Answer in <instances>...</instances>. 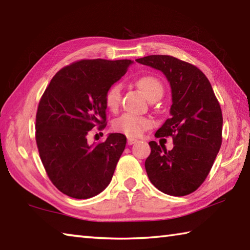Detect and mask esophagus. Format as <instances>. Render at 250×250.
I'll list each match as a JSON object with an SVG mask.
<instances>
[{"instance_id":"1","label":"esophagus","mask_w":250,"mask_h":250,"mask_svg":"<svg viewBox=\"0 0 250 250\" xmlns=\"http://www.w3.org/2000/svg\"><path fill=\"white\" fill-rule=\"evenodd\" d=\"M138 140L137 139H133V138H128V144L129 145H132L134 143H137Z\"/></svg>"}]
</instances>
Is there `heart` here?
I'll use <instances>...</instances> for the list:
<instances>
[{
    "mask_svg": "<svg viewBox=\"0 0 250 250\" xmlns=\"http://www.w3.org/2000/svg\"><path fill=\"white\" fill-rule=\"evenodd\" d=\"M137 84L143 90L146 97L151 99L155 97H162L164 93L162 82L154 75H142L138 79ZM121 99V84H112L105 93V105L109 110L115 111L119 107ZM152 125V120L147 117L135 116L132 113H124L112 122V128L117 132L124 133L128 137H140L144 130Z\"/></svg>",
    "mask_w": 250,
    "mask_h": 250,
    "instance_id": "heart-1",
    "label": "heart"
}]
</instances>
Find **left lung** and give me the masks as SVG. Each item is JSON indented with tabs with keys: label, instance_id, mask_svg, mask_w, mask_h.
<instances>
[{
	"label": "left lung",
	"instance_id": "1",
	"mask_svg": "<svg viewBox=\"0 0 250 250\" xmlns=\"http://www.w3.org/2000/svg\"><path fill=\"white\" fill-rule=\"evenodd\" d=\"M162 71L171 87L170 118L156 138H172L167 151L155 141L145 169L151 183L169 196L183 197L200 187L210 172L222 144L223 117L211 83L196 65L175 57L153 54L135 60Z\"/></svg>",
	"mask_w": 250,
	"mask_h": 250
}]
</instances>
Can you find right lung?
<instances>
[{
	"label": "right lung",
	"mask_w": 250,
	"mask_h": 250,
	"mask_svg": "<svg viewBox=\"0 0 250 250\" xmlns=\"http://www.w3.org/2000/svg\"><path fill=\"white\" fill-rule=\"evenodd\" d=\"M131 60H80L50 81L36 115V143L51 183L62 193L88 199L112 178L125 147L121 133L89 145L87 134L107 125L105 93L125 74Z\"/></svg>",
	"instance_id": "right-lung-1"
}]
</instances>
